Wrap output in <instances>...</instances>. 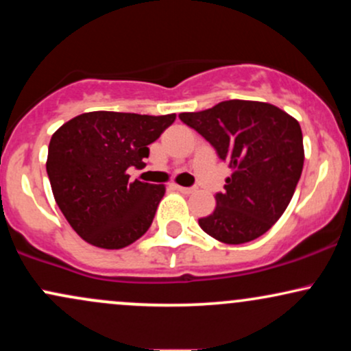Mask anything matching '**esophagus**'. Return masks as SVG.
<instances>
[{
    "label": "esophagus",
    "mask_w": 351,
    "mask_h": 351,
    "mask_svg": "<svg viewBox=\"0 0 351 351\" xmlns=\"http://www.w3.org/2000/svg\"><path fill=\"white\" fill-rule=\"evenodd\" d=\"M176 189H178L180 193H183V195H191L193 191H195V188H186V186H180V184H176Z\"/></svg>",
    "instance_id": "obj_1"
}]
</instances>
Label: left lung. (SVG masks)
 Instances as JSON below:
<instances>
[{
  "mask_svg": "<svg viewBox=\"0 0 351 351\" xmlns=\"http://www.w3.org/2000/svg\"><path fill=\"white\" fill-rule=\"evenodd\" d=\"M180 119L232 170L215 211L198 221L201 229L224 244L267 232L287 209L304 168L299 122L272 104L236 99Z\"/></svg>",
  "mask_w": 351,
  "mask_h": 351,
  "instance_id": "left-lung-1",
  "label": "left lung"
}]
</instances>
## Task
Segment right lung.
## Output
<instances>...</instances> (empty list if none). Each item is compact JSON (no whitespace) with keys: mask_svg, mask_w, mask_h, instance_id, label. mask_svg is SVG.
Returning <instances> with one entry per match:
<instances>
[{"mask_svg":"<svg viewBox=\"0 0 351 351\" xmlns=\"http://www.w3.org/2000/svg\"><path fill=\"white\" fill-rule=\"evenodd\" d=\"M175 119L99 110L74 117L54 132L46 162L52 195L86 243L122 249L148 231L165 186L130 181L127 170L143 167L148 145Z\"/></svg>","mask_w":351,"mask_h":351,"instance_id":"add662e5","label":"right lung"}]
</instances>
